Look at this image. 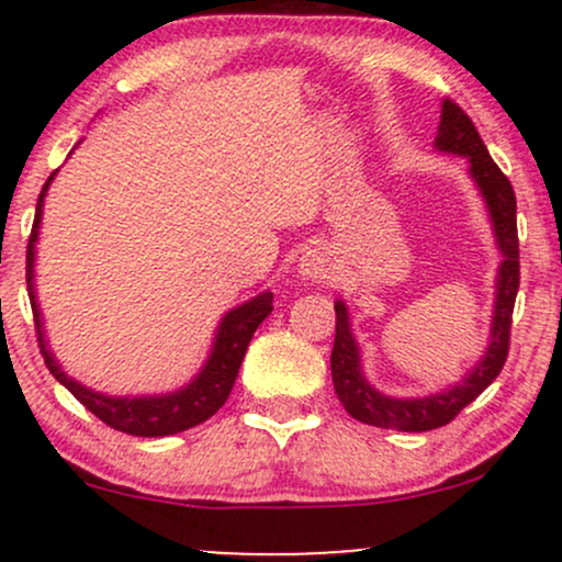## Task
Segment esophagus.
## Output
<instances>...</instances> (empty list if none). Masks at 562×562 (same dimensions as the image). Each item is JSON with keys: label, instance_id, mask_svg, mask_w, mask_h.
Returning <instances> with one entry per match:
<instances>
[{"label": "esophagus", "instance_id": "esophagus-1", "mask_svg": "<svg viewBox=\"0 0 562 562\" xmlns=\"http://www.w3.org/2000/svg\"><path fill=\"white\" fill-rule=\"evenodd\" d=\"M299 274L303 280H327L333 274V259L325 248H306L299 259Z\"/></svg>", "mask_w": 562, "mask_h": 562}]
</instances>
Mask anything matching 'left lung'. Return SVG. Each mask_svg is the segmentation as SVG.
Wrapping results in <instances>:
<instances>
[{
	"label": "left lung",
	"mask_w": 562,
	"mask_h": 562,
	"mask_svg": "<svg viewBox=\"0 0 562 562\" xmlns=\"http://www.w3.org/2000/svg\"><path fill=\"white\" fill-rule=\"evenodd\" d=\"M434 147L438 153H449V156L468 160V173L479 187L483 203H486L496 248L502 254L499 269H496L492 330H488L486 351L465 372V378L460 383L449 385V389L428 393V396H389V393L378 391L367 380L362 348H359L357 335L351 330L346 301H335V344L330 367L333 385L340 404L346 406L353 420L375 425V428L406 430V434H423V430H434L451 423L470 402H475L494 383V378L499 375L507 359L513 306L520 285L513 184L488 156L473 121L451 100L441 102V124H438Z\"/></svg>",
	"instance_id": "left-lung-1"
}]
</instances>
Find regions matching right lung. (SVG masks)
Wrapping results in <instances>:
<instances>
[{
  "mask_svg": "<svg viewBox=\"0 0 562 562\" xmlns=\"http://www.w3.org/2000/svg\"><path fill=\"white\" fill-rule=\"evenodd\" d=\"M60 171V169H57ZM47 179L38 192L36 200V216H34V229H31L29 240V254H25V282H29V299L31 308H34L36 319V335L38 346H42L44 362H47L49 372L60 385L74 393L79 402L92 412L94 417H100L102 423L111 425V428L121 430L128 436H142V438H160V436H173L182 434L187 428H195V425L205 423L211 415H216L218 406L227 402L232 385H235L237 370H240L245 351H248L250 338H254L256 327L272 312V299L274 295L269 290L254 295L250 301L240 303V306L229 308L218 322L214 344H211L209 357L195 378L190 383H184L182 389L166 391V393H139V396H111V393H102L83 385L81 380L70 378L63 364L57 362V357L49 348L47 330H44V317L42 308L36 301V240L38 229H42V214H44V198H47L49 184L57 177Z\"/></svg>",
  "mask_w": 562,
  "mask_h": 562,
  "instance_id": "right-lung-1",
  "label": "right lung"
}]
</instances>
